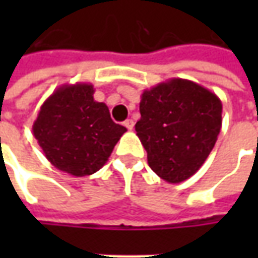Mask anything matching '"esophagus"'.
I'll list each match as a JSON object with an SVG mask.
<instances>
[{"label":"esophagus","instance_id":"obj_1","mask_svg":"<svg viewBox=\"0 0 258 258\" xmlns=\"http://www.w3.org/2000/svg\"><path fill=\"white\" fill-rule=\"evenodd\" d=\"M123 124L126 126V127H127V129H129V131H132V129H134V126H135L134 120H132V119H126Z\"/></svg>","mask_w":258,"mask_h":258}]
</instances>
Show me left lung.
I'll list each match as a JSON object with an SVG mask.
<instances>
[{"instance_id": "8db88e82", "label": "left lung", "mask_w": 258, "mask_h": 258, "mask_svg": "<svg viewBox=\"0 0 258 258\" xmlns=\"http://www.w3.org/2000/svg\"><path fill=\"white\" fill-rule=\"evenodd\" d=\"M139 112L135 129L148 164L169 183L182 182L203 166L223 124L220 97L186 79L144 90Z\"/></svg>"}]
</instances>
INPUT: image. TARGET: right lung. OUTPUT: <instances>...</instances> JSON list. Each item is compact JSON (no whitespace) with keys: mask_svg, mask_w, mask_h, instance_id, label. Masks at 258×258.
I'll return each mask as SVG.
<instances>
[{"mask_svg":"<svg viewBox=\"0 0 258 258\" xmlns=\"http://www.w3.org/2000/svg\"><path fill=\"white\" fill-rule=\"evenodd\" d=\"M93 94L90 83L60 86L41 104L33 123V134L48 162L73 176L97 172L126 132Z\"/></svg>","mask_w":258,"mask_h":258,"instance_id":"1","label":"right lung"}]
</instances>
